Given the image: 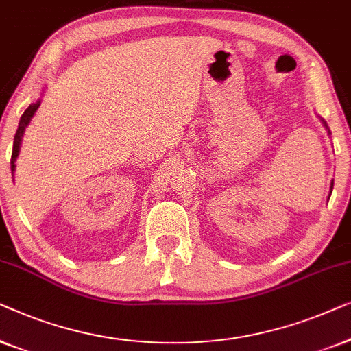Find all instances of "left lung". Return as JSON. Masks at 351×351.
<instances>
[{
  "label": "left lung",
  "mask_w": 351,
  "mask_h": 351,
  "mask_svg": "<svg viewBox=\"0 0 351 351\" xmlns=\"http://www.w3.org/2000/svg\"><path fill=\"white\" fill-rule=\"evenodd\" d=\"M332 186H334V182H332Z\"/></svg>",
  "instance_id": "1"
}]
</instances>
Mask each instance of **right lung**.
Here are the masks:
<instances>
[{
	"label": "right lung",
	"mask_w": 351,
	"mask_h": 351,
	"mask_svg": "<svg viewBox=\"0 0 351 351\" xmlns=\"http://www.w3.org/2000/svg\"><path fill=\"white\" fill-rule=\"evenodd\" d=\"M39 103H41V101H36V103H33V105H29L27 110H25V112H23V114H22L21 122H19V128H17V132H16V136H14V146H12V157H11V170L12 171L16 170V164H14V162H16L17 156H19V149H21V141H22L23 130H25V127L28 125L29 119H32V117H33L34 111L38 110Z\"/></svg>",
	"instance_id": "add662e5"
}]
</instances>
